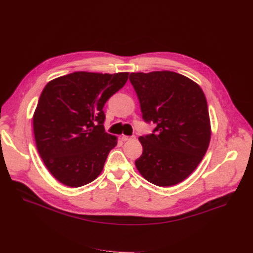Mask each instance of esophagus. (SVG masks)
<instances>
[{"mask_svg": "<svg viewBox=\"0 0 253 253\" xmlns=\"http://www.w3.org/2000/svg\"><path fill=\"white\" fill-rule=\"evenodd\" d=\"M135 138H136L135 135H132V136L123 135V136H122V140H123V141H127V140H131V139H135Z\"/></svg>", "mask_w": 253, "mask_h": 253, "instance_id": "obj_1", "label": "esophagus"}]
</instances>
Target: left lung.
<instances>
[{"mask_svg": "<svg viewBox=\"0 0 253 253\" xmlns=\"http://www.w3.org/2000/svg\"><path fill=\"white\" fill-rule=\"evenodd\" d=\"M129 80L142 119L156 124L153 133L139 137L137 170L157 186L176 185L195 170L210 144L206 95L194 81L172 71L131 73Z\"/></svg>", "mask_w": 253, "mask_h": 253, "instance_id": "obj_1", "label": "left lung"}]
</instances>
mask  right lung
Returning a JSON list of instances; mask_svg holds the SVG:
<instances>
[{"mask_svg":"<svg viewBox=\"0 0 253 253\" xmlns=\"http://www.w3.org/2000/svg\"><path fill=\"white\" fill-rule=\"evenodd\" d=\"M128 75L80 71L44 86L33 115V132L47 170L66 186H83L103 171L117 145V137L105 131L104 106Z\"/></svg>","mask_w":253,"mask_h":253,"instance_id":"1","label":"right lung"}]
</instances>
